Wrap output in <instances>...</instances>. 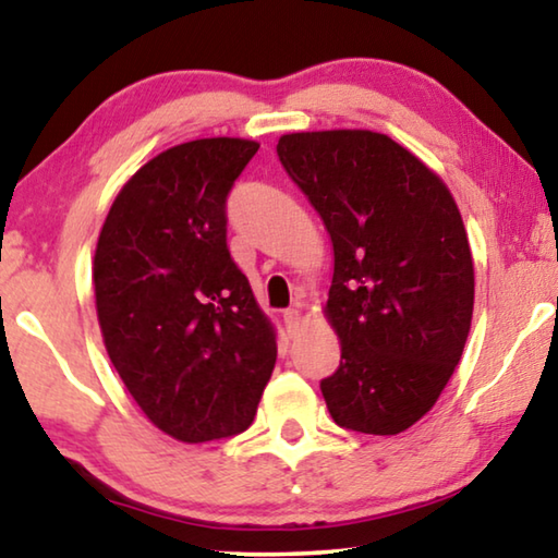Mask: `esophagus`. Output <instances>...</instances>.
I'll return each mask as SVG.
<instances>
[{
  "label": "esophagus",
  "instance_id": "1",
  "mask_svg": "<svg viewBox=\"0 0 558 558\" xmlns=\"http://www.w3.org/2000/svg\"><path fill=\"white\" fill-rule=\"evenodd\" d=\"M282 319H286L288 335H295L298 327H300V310H288V313L282 315Z\"/></svg>",
  "mask_w": 558,
  "mask_h": 558
}]
</instances>
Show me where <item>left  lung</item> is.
<instances>
[{"label": "left lung", "instance_id": "8db88e82", "mask_svg": "<svg viewBox=\"0 0 558 558\" xmlns=\"http://www.w3.org/2000/svg\"><path fill=\"white\" fill-rule=\"evenodd\" d=\"M278 157L335 248L325 313L342 359L319 381L327 409L342 428L396 436L433 409L470 332L475 270L458 206L372 130L292 132Z\"/></svg>", "mask_w": 558, "mask_h": 558}]
</instances>
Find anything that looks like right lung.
I'll return each instance as SVG.
<instances>
[{
	"instance_id": "right-lung-1",
	"label": "right lung",
	"mask_w": 558,
	"mask_h": 558,
	"mask_svg": "<svg viewBox=\"0 0 558 558\" xmlns=\"http://www.w3.org/2000/svg\"><path fill=\"white\" fill-rule=\"evenodd\" d=\"M258 143L177 145L122 186L93 282L112 366L167 436L206 442L251 426L276 332L226 245V199Z\"/></svg>"
}]
</instances>
